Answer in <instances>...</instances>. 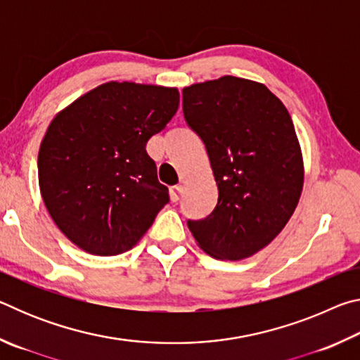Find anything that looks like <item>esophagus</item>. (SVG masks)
<instances>
[{
	"label": "esophagus",
	"instance_id": "obj_1",
	"mask_svg": "<svg viewBox=\"0 0 360 360\" xmlns=\"http://www.w3.org/2000/svg\"><path fill=\"white\" fill-rule=\"evenodd\" d=\"M182 191H184V187H182L181 184L173 186L172 188H169V197H172V202H178L182 195Z\"/></svg>",
	"mask_w": 360,
	"mask_h": 360
}]
</instances>
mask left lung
<instances>
[{
  "instance_id": "1",
  "label": "left lung",
  "mask_w": 360,
  "mask_h": 360,
  "mask_svg": "<svg viewBox=\"0 0 360 360\" xmlns=\"http://www.w3.org/2000/svg\"><path fill=\"white\" fill-rule=\"evenodd\" d=\"M182 111L203 139L219 188L214 211L188 221V230L211 257H251L285 227L303 191L290 114L264 84L235 76L184 87Z\"/></svg>"
}]
</instances>
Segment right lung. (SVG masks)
Here are the masks:
<instances>
[{"label":"right lung","instance_id":"1","mask_svg":"<svg viewBox=\"0 0 360 360\" xmlns=\"http://www.w3.org/2000/svg\"><path fill=\"white\" fill-rule=\"evenodd\" d=\"M178 106L176 87L109 81L52 119L39 146V191L72 245L108 257L143 238L169 200L146 144Z\"/></svg>","mask_w":360,"mask_h":360}]
</instances>
